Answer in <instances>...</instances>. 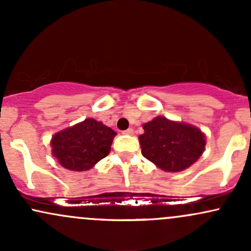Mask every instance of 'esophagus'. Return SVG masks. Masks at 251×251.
<instances>
[{"instance_id": "1", "label": "esophagus", "mask_w": 251, "mask_h": 251, "mask_svg": "<svg viewBox=\"0 0 251 251\" xmlns=\"http://www.w3.org/2000/svg\"><path fill=\"white\" fill-rule=\"evenodd\" d=\"M123 133H124V134H128V135H132V134H133V128H128V129H126V131H124Z\"/></svg>"}]
</instances>
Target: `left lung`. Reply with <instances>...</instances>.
Wrapping results in <instances>:
<instances>
[{
    "label": "left lung",
    "instance_id": "obj_1",
    "mask_svg": "<svg viewBox=\"0 0 251 251\" xmlns=\"http://www.w3.org/2000/svg\"><path fill=\"white\" fill-rule=\"evenodd\" d=\"M142 154L166 172H180L197 162L205 150L204 132L191 124L158 116L143 125Z\"/></svg>",
    "mask_w": 251,
    "mask_h": 251
}]
</instances>
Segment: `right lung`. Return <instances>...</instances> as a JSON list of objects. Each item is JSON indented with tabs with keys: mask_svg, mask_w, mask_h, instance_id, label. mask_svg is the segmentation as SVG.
<instances>
[{
	"mask_svg": "<svg viewBox=\"0 0 251 251\" xmlns=\"http://www.w3.org/2000/svg\"><path fill=\"white\" fill-rule=\"evenodd\" d=\"M117 132L101 122L87 118L51 137V154L62 168L82 172L108 155Z\"/></svg>",
	"mask_w": 251,
	"mask_h": 251,
	"instance_id": "1",
	"label": "right lung"
}]
</instances>
